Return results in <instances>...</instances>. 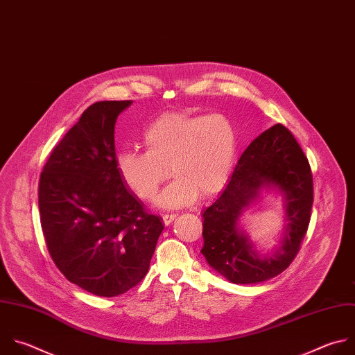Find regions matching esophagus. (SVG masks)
<instances>
[{"label": "esophagus", "instance_id": "34e87169", "mask_svg": "<svg viewBox=\"0 0 355 355\" xmlns=\"http://www.w3.org/2000/svg\"><path fill=\"white\" fill-rule=\"evenodd\" d=\"M175 217H177V214H174V213H171V214H164V216H163V221H164L166 225H168V224H171V223L175 220Z\"/></svg>", "mask_w": 355, "mask_h": 355}]
</instances>
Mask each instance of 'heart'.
<instances>
[{
	"label": "heart",
	"mask_w": 355,
	"mask_h": 355,
	"mask_svg": "<svg viewBox=\"0 0 355 355\" xmlns=\"http://www.w3.org/2000/svg\"><path fill=\"white\" fill-rule=\"evenodd\" d=\"M142 142L146 152L128 149L116 155L118 174L135 195L152 199L170 171L175 178L157 196V205L166 209L191 205L199 193H217L237 155V131L218 112H164L146 127Z\"/></svg>",
	"instance_id": "heart-1"
}]
</instances>
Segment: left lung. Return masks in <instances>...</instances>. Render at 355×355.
Wrapping results in <instances>:
<instances>
[{"mask_svg": "<svg viewBox=\"0 0 355 355\" xmlns=\"http://www.w3.org/2000/svg\"><path fill=\"white\" fill-rule=\"evenodd\" d=\"M263 193L282 199L285 220L279 244L262 253L241 224L243 211ZM313 202L309 163L291 132L276 124L240 157L220 196L203 210V248L209 266L234 284H257L286 270L300 251Z\"/></svg>", "mask_w": 355, "mask_h": 355, "instance_id": "obj_1", "label": "left lung"}]
</instances>
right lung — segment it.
I'll return each instance as SVG.
<instances>
[{
  "instance_id": "add662e5",
  "label": "right lung",
  "mask_w": 355,
  "mask_h": 355,
  "mask_svg": "<svg viewBox=\"0 0 355 355\" xmlns=\"http://www.w3.org/2000/svg\"><path fill=\"white\" fill-rule=\"evenodd\" d=\"M131 104L87 107L40 175L39 210L49 252L71 283L98 297L124 294L146 276L164 228L116 170L114 128Z\"/></svg>"
}]
</instances>
